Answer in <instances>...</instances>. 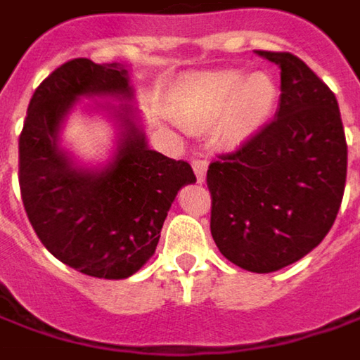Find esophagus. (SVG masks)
<instances>
[{"instance_id": "obj_1", "label": "esophagus", "mask_w": 360, "mask_h": 360, "mask_svg": "<svg viewBox=\"0 0 360 360\" xmlns=\"http://www.w3.org/2000/svg\"><path fill=\"white\" fill-rule=\"evenodd\" d=\"M207 166H209V162H207V160H193V169H194V174H196V180H198V182H205Z\"/></svg>"}]
</instances>
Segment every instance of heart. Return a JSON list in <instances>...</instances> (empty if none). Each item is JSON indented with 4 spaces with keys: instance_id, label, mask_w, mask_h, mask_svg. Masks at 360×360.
Returning a JSON list of instances; mask_svg holds the SVG:
<instances>
[{
    "instance_id": "b5f03b06",
    "label": "heart",
    "mask_w": 360,
    "mask_h": 360,
    "mask_svg": "<svg viewBox=\"0 0 360 360\" xmlns=\"http://www.w3.org/2000/svg\"><path fill=\"white\" fill-rule=\"evenodd\" d=\"M276 88L266 73L242 75L236 69L198 73L178 91V118L186 127H205L219 116V135L229 145L248 139L274 106Z\"/></svg>"
}]
</instances>
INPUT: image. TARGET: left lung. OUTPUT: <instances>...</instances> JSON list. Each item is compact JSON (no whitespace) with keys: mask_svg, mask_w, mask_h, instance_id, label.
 Returning a JSON list of instances; mask_svg holds the SVG:
<instances>
[{"mask_svg":"<svg viewBox=\"0 0 360 360\" xmlns=\"http://www.w3.org/2000/svg\"><path fill=\"white\" fill-rule=\"evenodd\" d=\"M281 69L274 120L207 169L211 236L240 269L274 272L320 244L347 184V137L334 91L291 53L256 51Z\"/></svg>","mask_w":360,"mask_h":360,"instance_id":"obj_1","label":"left lung"}]
</instances>
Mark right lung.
I'll list each match as a JSON object with an SVG mask.
<instances>
[{
    "mask_svg": "<svg viewBox=\"0 0 360 360\" xmlns=\"http://www.w3.org/2000/svg\"><path fill=\"white\" fill-rule=\"evenodd\" d=\"M82 96L131 100L122 65L71 59L32 94L20 133V193L39 240L63 264L98 278H127L153 256L167 211L193 167L147 147L131 104L110 106L118 149L104 169L75 166L59 147L67 112Z\"/></svg>",
    "mask_w": 360,
    "mask_h": 360,
    "instance_id": "right-lung-1",
    "label": "right lung"
}]
</instances>
